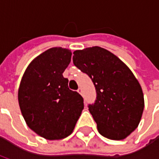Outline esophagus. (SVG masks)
<instances>
[{
  "label": "esophagus",
  "mask_w": 159,
  "mask_h": 159,
  "mask_svg": "<svg viewBox=\"0 0 159 159\" xmlns=\"http://www.w3.org/2000/svg\"><path fill=\"white\" fill-rule=\"evenodd\" d=\"M77 92H78L80 94H83V89H82V88H79V89H77Z\"/></svg>",
  "instance_id": "1"
}]
</instances>
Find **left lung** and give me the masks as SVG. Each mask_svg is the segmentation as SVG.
Here are the masks:
<instances>
[{
    "label": "left lung",
    "instance_id": "8db88e82",
    "mask_svg": "<svg viewBox=\"0 0 159 159\" xmlns=\"http://www.w3.org/2000/svg\"><path fill=\"white\" fill-rule=\"evenodd\" d=\"M73 63L93 81L97 97L89 110L99 133L123 140L136 129L143 113L144 95L133 72L117 56L100 47L73 52Z\"/></svg>",
    "mask_w": 159,
    "mask_h": 159
}]
</instances>
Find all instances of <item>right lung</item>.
<instances>
[{"mask_svg":"<svg viewBox=\"0 0 159 159\" xmlns=\"http://www.w3.org/2000/svg\"><path fill=\"white\" fill-rule=\"evenodd\" d=\"M71 54L60 47L48 49L30 63L20 82L21 113L30 129L47 140L70 135L84 107L83 97L63 76Z\"/></svg>","mask_w":159,"mask_h":159,"instance_id":"obj_1","label":"right lung"}]
</instances>
